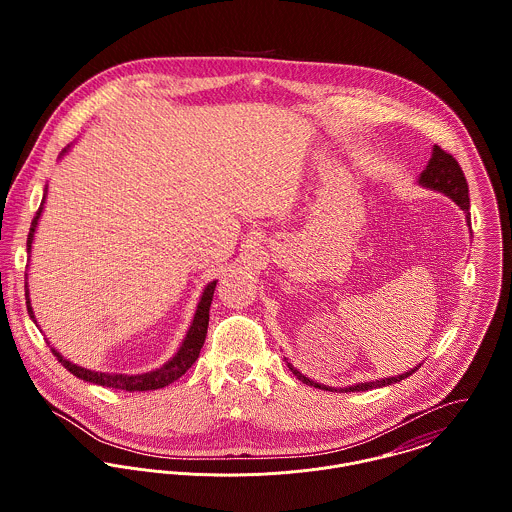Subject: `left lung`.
Wrapping results in <instances>:
<instances>
[{
	"instance_id": "1",
	"label": "left lung",
	"mask_w": 512,
	"mask_h": 512,
	"mask_svg": "<svg viewBox=\"0 0 512 512\" xmlns=\"http://www.w3.org/2000/svg\"><path fill=\"white\" fill-rule=\"evenodd\" d=\"M420 183H422L424 187L436 189L439 193H445L447 197H451V199L467 213V220L471 219V215H469V185H467V179H465V173H463L461 165L457 163V159H455L449 151H445V149H441L439 146H434L432 159H430L428 167L424 169V173L420 175ZM288 366H290V370H292L293 374H295L301 382H305V384H309V386H315V388H321V390H331V392H333V388H329V386H325V384H319V382H313V380H309L307 376H303V374H301L299 370H295L290 363H288ZM414 370H416V368H414ZM414 370L404 372V374H400V376L382 378V380H376V382H363V384H357V386H349V388H345V392H361V390L388 386V384H394V382H400V380L408 378Z\"/></svg>"
}]
</instances>
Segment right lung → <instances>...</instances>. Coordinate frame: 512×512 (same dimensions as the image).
I'll list each match as a JSON object with an SVG mask.
<instances>
[{"label":"right lung","instance_id":"add662e5","mask_svg":"<svg viewBox=\"0 0 512 512\" xmlns=\"http://www.w3.org/2000/svg\"><path fill=\"white\" fill-rule=\"evenodd\" d=\"M43 203H45V197L41 201V207L37 209L35 217L31 220V228H29V234H27V252L31 250V242H33V234H35V228H37V220L43 213ZM217 288V280L211 282L203 297L197 305V313H195V319L191 323V329L187 331V337L181 345V349L177 351V355L167 361L161 368H155L151 372H144V374H134V376H128V374H108V372H94V370H86L82 366H76L63 359V355H59L55 349L53 355L57 357V361L61 365L65 366L69 372H73L76 378L80 380H86V382H92V384H98V386H108V388H116V390H128V392H134V390H157V388H163L171 382H175L177 378H181L193 363L199 359V353L203 349V343H205V337H207V327H209V307H211V301H213V293ZM27 297V311L31 315V319L35 321L33 317V309L29 305V292H25Z\"/></svg>","mask_w":512,"mask_h":512}]
</instances>
